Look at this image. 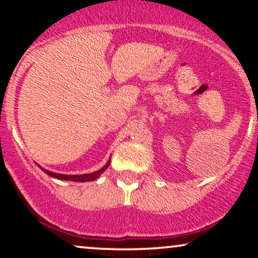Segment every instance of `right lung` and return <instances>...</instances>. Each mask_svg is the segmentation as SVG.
<instances>
[{"mask_svg":"<svg viewBox=\"0 0 258 258\" xmlns=\"http://www.w3.org/2000/svg\"><path fill=\"white\" fill-rule=\"evenodd\" d=\"M109 165H110V160H109L108 162H106V165L104 167H102L100 170L96 171V172L93 173H86V174H58V173H54V172H51V171H47L42 168L43 172H46L48 176L51 177H54V178H58V179H64V180H73V182H90V180H96L98 177L102 174L106 168L109 167Z\"/></svg>","mask_w":258,"mask_h":258,"instance_id":"1","label":"right lung"}]
</instances>
